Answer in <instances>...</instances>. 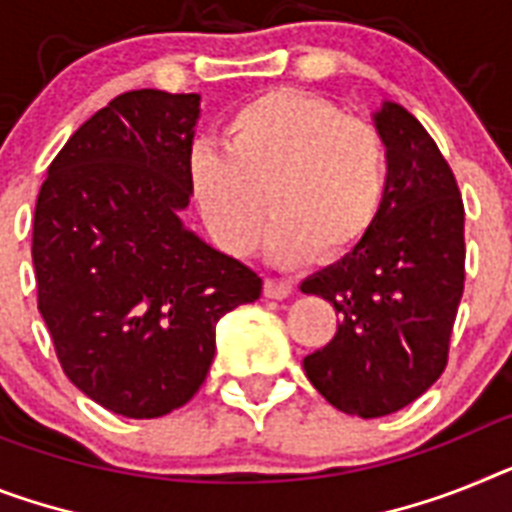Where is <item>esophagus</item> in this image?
<instances>
[{"label":"esophagus","instance_id":"obj_1","mask_svg":"<svg viewBox=\"0 0 512 512\" xmlns=\"http://www.w3.org/2000/svg\"><path fill=\"white\" fill-rule=\"evenodd\" d=\"M265 296L268 299H289L294 294V283L286 278H265Z\"/></svg>","mask_w":512,"mask_h":512}]
</instances>
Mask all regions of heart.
Returning <instances> with one entry per match:
<instances>
[{
	"label": "heart",
	"mask_w": 512,
	"mask_h": 512,
	"mask_svg": "<svg viewBox=\"0 0 512 512\" xmlns=\"http://www.w3.org/2000/svg\"><path fill=\"white\" fill-rule=\"evenodd\" d=\"M223 132L226 148L195 143L187 153L192 200L223 249L255 247L268 205L278 263L315 252L338 260L372 234L388 195V148L375 124L328 98L273 88L242 103Z\"/></svg>",
	"instance_id": "obj_1"
}]
</instances>
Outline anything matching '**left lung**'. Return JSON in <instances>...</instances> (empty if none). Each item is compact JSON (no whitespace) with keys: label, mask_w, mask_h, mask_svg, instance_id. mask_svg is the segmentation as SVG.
Here are the masks:
<instances>
[{"label":"left lung","mask_w":512,"mask_h":512,"mask_svg":"<svg viewBox=\"0 0 512 512\" xmlns=\"http://www.w3.org/2000/svg\"><path fill=\"white\" fill-rule=\"evenodd\" d=\"M375 122L388 148L380 218L341 263L302 283L341 320L304 372L330 406L362 419L401 411L445 372L466 281V213L448 161L398 103Z\"/></svg>","instance_id":"left-lung-1"}]
</instances>
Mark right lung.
<instances>
[{
    "label": "right lung",
    "mask_w": 512,
    "mask_h": 512,
    "mask_svg": "<svg viewBox=\"0 0 512 512\" xmlns=\"http://www.w3.org/2000/svg\"><path fill=\"white\" fill-rule=\"evenodd\" d=\"M197 93L130 90L51 161L33 216L38 312L64 375L130 419L184 406L208 377L216 322L263 278L184 229Z\"/></svg>",
    "instance_id": "right-lung-1"
}]
</instances>
